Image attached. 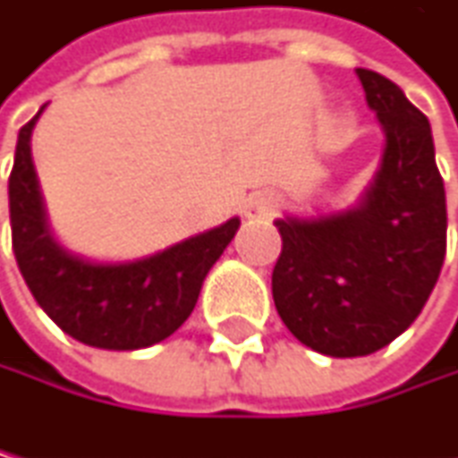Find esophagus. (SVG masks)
Masks as SVG:
<instances>
[{
    "label": "esophagus",
    "mask_w": 458,
    "mask_h": 458,
    "mask_svg": "<svg viewBox=\"0 0 458 458\" xmlns=\"http://www.w3.org/2000/svg\"><path fill=\"white\" fill-rule=\"evenodd\" d=\"M275 207H277V198L272 192H251L246 200L243 215L249 220H266V217L275 215Z\"/></svg>",
    "instance_id": "obj_1"
}]
</instances>
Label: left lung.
<instances>
[{"label": "left lung", "instance_id": "left-lung-1", "mask_svg": "<svg viewBox=\"0 0 458 458\" xmlns=\"http://www.w3.org/2000/svg\"><path fill=\"white\" fill-rule=\"evenodd\" d=\"M357 79L386 135L374 178L345 209L275 220L277 314L326 357H365L396 340L428 303L447 246L430 121L386 76L357 67Z\"/></svg>", "mask_w": 458, "mask_h": 458}]
</instances>
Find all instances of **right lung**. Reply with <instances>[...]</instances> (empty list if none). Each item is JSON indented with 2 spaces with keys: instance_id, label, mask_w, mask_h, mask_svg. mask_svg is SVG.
<instances>
[{
  "instance_id": "add662e5",
  "label": "right lung",
  "mask_w": 458,
  "mask_h": 458,
  "mask_svg": "<svg viewBox=\"0 0 458 458\" xmlns=\"http://www.w3.org/2000/svg\"><path fill=\"white\" fill-rule=\"evenodd\" d=\"M38 110L19 130L7 181L19 272L36 303L72 340L107 351H138L166 340L192 314L209 268L241 229V217L135 260H93L70 251L50 229L30 138Z\"/></svg>"
}]
</instances>
